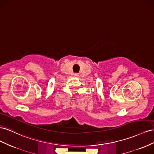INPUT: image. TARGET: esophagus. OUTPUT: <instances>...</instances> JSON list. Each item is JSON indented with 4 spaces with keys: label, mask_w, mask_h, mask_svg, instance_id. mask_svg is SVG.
<instances>
[{
    "label": "esophagus",
    "mask_w": 154,
    "mask_h": 154,
    "mask_svg": "<svg viewBox=\"0 0 154 154\" xmlns=\"http://www.w3.org/2000/svg\"><path fill=\"white\" fill-rule=\"evenodd\" d=\"M74 76L75 77H79V73H74Z\"/></svg>",
    "instance_id": "esophagus-1"
}]
</instances>
